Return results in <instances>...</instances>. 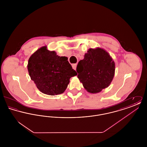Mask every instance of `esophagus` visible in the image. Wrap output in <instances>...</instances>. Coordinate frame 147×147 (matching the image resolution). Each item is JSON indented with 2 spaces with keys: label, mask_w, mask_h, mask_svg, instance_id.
Here are the masks:
<instances>
[{
  "label": "esophagus",
  "mask_w": 147,
  "mask_h": 147,
  "mask_svg": "<svg viewBox=\"0 0 147 147\" xmlns=\"http://www.w3.org/2000/svg\"><path fill=\"white\" fill-rule=\"evenodd\" d=\"M77 64H72V67H73V69H74V70H76V68H77Z\"/></svg>",
  "instance_id": "esophagus-1"
}]
</instances>
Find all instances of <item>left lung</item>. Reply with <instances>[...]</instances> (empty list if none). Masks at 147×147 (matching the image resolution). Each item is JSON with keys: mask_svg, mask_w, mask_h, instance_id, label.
Returning a JSON list of instances; mask_svg holds the SVG:
<instances>
[{"mask_svg": "<svg viewBox=\"0 0 147 147\" xmlns=\"http://www.w3.org/2000/svg\"><path fill=\"white\" fill-rule=\"evenodd\" d=\"M115 70L112 58L100 48L89 49L77 67L78 78L90 93H98L108 87L114 77Z\"/></svg>", "mask_w": 147, "mask_h": 147, "instance_id": "obj_1", "label": "left lung"}]
</instances>
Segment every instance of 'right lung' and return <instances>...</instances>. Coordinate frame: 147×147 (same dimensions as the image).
I'll return each instance as SVG.
<instances>
[{"mask_svg":"<svg viewBox=\"0 0 147 147\" xmlns=\"http://www.w3.org/2000/svg\"><path fill=\"white\" fill-rule=\"evenodd\" d=\"M67 60V57L57 56L46 46L32 55L28 59V73L40 91L49 95L64 92L70 78L77 75Z\"/></svg>","mask_w":147,"mask_h":147,"instance_id":"add662e5","label":"right lung"}]
</instances>
